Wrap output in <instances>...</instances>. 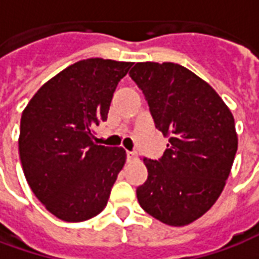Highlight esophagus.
I'll use <instances>...</instances> for the list:
<instances>
[{"mask_svg":"<svg viewBox=\"0 0 259 259\" xmlns=\"http://www.w3.org/2000/svg\"><path fill=\"white\" fill-rule=\"evenodd\" d=\"M136 158H137V152L127 151V161H135Z\"/></svg>","mask_w":259,"mask_h":259,"instance_id":"34e87169","label":"esophagus"}]
</instances>
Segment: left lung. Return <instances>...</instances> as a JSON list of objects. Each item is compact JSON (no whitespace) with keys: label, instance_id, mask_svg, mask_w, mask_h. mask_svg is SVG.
<instances>
[{"label":"left lung","instance_id":"1","mask_svg":"<svg viewBox=\"0 0 259 259\" xmlns=\"http://www.w3.org/2000/svg\"><path fill=\"white\" fill-rule=\"evenodd\" d=\"M146 96L158 130L169 140L137 187L141 208L169 226H186L225 189L237 151L234 118L217 91L185 66L137 62L129 72Z\"/></svg>","mask_w":259,"mask_h":259}]
</instances>
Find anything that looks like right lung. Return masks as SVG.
I'll list each match as a JSON object with an SVG mask.
<instances>
[{"mask_svg": "<svg viewBox=\"0 0 259 259\" xmlns=\"http://www.w3.org/2000/svg\"><path fill=\"white\" fill-rule=\"evenodd\" d=\"M132 65L79 61L44 83L22 112L23 174L37 200L61 221L83 222L107 206L126 151L98 146L93 133L107 120L113 91Z\"/></svg>", "mask_w": 259, "mask_h": 259, "instance_id": "obj_1", "label": "right lung"}]
</instances>
